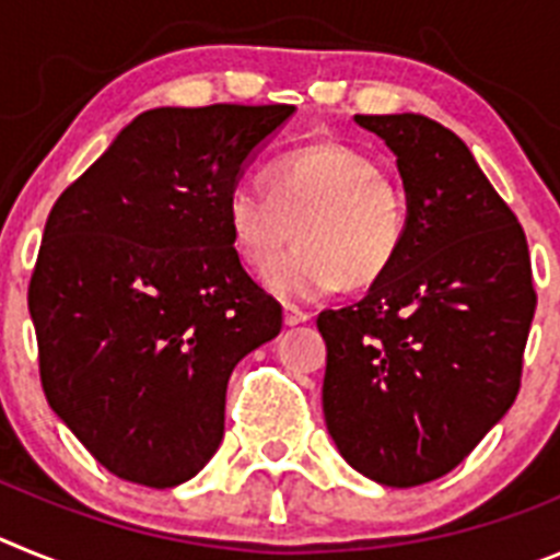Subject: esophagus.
Returning a JSON list of instances; mask_svg holds the SVG:
<instances>
[{
	"instance_id": "esophagus-1",
	"label": "esophagus",
	"mask_w": 560,
	"mask_h": 560,
	"mask_svg": "<svg viewBox=\"0 0 560 560\" xmlns=\"http://www.w3.org/2000/svg\"><path fill=\"white\" fill-rule=\"evenodd\" d=\"M311 316L305 314L303 308H296V305H285V311H283V323L289 325V328H294V325H303V323H308Z\"/></svg>"
}]
</instances>
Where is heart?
Listing matches in <instances>:
<instances>
[{"label":"heart","instance_id":"1","mask_svg":"<svg viewBox=\"0 0 560 560\" xmlns=\"http://www.w3.org/2000/svg\"><path fill=\"white\" fill-rule=\"evenodd\" d=\"M298 226L301 246L276 255ZM237 257L264 271L285 303H314L341 283L370 285L393 266L407 237V201L387 171L361 148L311 142L269 167V187L237 182L226 196Z\"/></svg>","mask_w":560,"mask_h":560}]
</instances>
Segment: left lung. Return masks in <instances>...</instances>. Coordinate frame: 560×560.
Returning a JSON list of instances; mask_svg holds the SVG:
<instances>
[{"instance_id": "1", "label": "left lung", "mask_w": 560, "mask_h": 560, "mask_svg": "<svg viewBox=\"0 0 560 560\" xmlns=\"http://www.w3.org/2000/svg\"><path fill=\"white\" fill-rule=\"evenodd\" d=\"M398 156L407 237L359 303L316 316L323 409L355 471L415 488L457 468L513 407L536 314L522 224L457 133L355 114Z\"/></svg>"}]
</instances>
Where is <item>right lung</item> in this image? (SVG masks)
Segmentation results:
<instances>
[{"instance_id": "add662e5", "label": "right lung", "mask_w": 560, "mask_h": 560, "mask_svg": "<svg viewBox=\"0 0 560 560\" xmlns=\"http://www.w3.org/2000/svg\"><path fill=\"white\" fill-rule=\"evenodd\" d=\"M291 112H142L49 210L27 291L38 375L114 477H196L224 438L232 370L283 328L232 246L226 196Z\"/></svg>"}]
</instances>
